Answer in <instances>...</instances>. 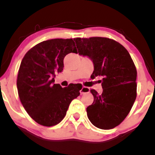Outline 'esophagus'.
Returning <instances> with one entry per match:
<instances>
[{"instance_id":"esophagus-1","label":"esophagus","mask_w":155,"mask_h":155,"mask_svg":"<svg viewBox=\"0 0 155 155\" xmlns=\"http://www.w3.org/2000/svg\"><path fill=\"white\" fill-rule=\"evenodd\" d=\"M88 92H90V88L87 87H83L81 89V90H80L81 95H83V94L84 93H88Z\"/></svg>"}]
</instances>
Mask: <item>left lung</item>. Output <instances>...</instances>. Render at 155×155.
Listing matches in <instances>:
<instances>
[{
    "label": "left lung",
    "mask_w": 155,
    "mask_h": 155,
    "mask_svg": "<svg viewBox=\"0 0 155 155\" xmlns=\"http://www.w3.org/2000/svg\"><path fill=\"white\" fill-rule=\"evenodd\" d=\"M74 41L79 54L93 62L92 79L102 77V94L90 90L94 101L87 108L89 120L100 129L114 128L125 119L136 101L135 64L127 49L113 39L91 37Z\"/></svg>",
    "instance_id": "left-lung-1"
}]
</instances>
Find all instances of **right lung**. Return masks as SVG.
Returning <instances> with one entry per match:
<instances>
[{"label":"right lung","mask_w":155,"mask_h":155,"mask_svg":"<svg viewBox=\"0 0 155 155\" xmlns=\"http://www.w3.org/2000/svg\"><path fill=\"white\" fill-rule=\"evenodd\" d=\"M77 53L72 38L44 41L31 48L21 62L17 86L27 113L37 123L51 127L65 117L71 102L80 95L79 84L63 88L54 84L55 73L63 70V59Z\"/></svg>","instance_id":"obj_1"}]
</instances>
